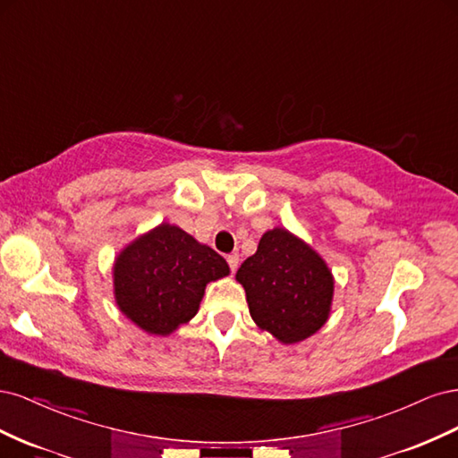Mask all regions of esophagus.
Wrapping results in <instances>:
<instances>
[{
	"label": "esophagus",
	"mask_w": 458,
	"mask_h": 458,
	"mask_svg": "<svg viewBox=\"0 0 458 458\" xmlns=\"http://www.w3.org/2000/svg\"><path fill=\"white\" fill-rule=\"evenodd\" d=\"M227 263H229V267H231V271L234 273L239 269V254H229L227 256Z\"/></svg>",
	"instance_id": "1"
}]
</instances>
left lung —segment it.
Listing matches in <instances>:
<instances>
[{"mask_svg":"<svg viewBox=\"0 0 458 458\" xmlns=\"http://www.w3.org/2000/svg\"><path fill=\"white\" fill-rule=\"evenodd\" d=\"M256 325L283 344L315 335L330 311L335 281L327 263L293 233L276 227L237 271Z\"/></svg>","mask_w":458,"mask_h":458,"instance_id":"left-lung-1","label":"left lung"}]
</instances>
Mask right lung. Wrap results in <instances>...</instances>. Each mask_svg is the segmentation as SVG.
<instances>
[{
  "mask_svg": "<svg viewBox=\"0 0 458 458\" xmlns=\"http://www.w3.org/2000/svg\"><path fill=\"white\" fill-rule=\"evenodd\" d=\"M225 275L227 261L210 246L160 224L118 256L114 296L137 327L164 336L195 317L206 284Z\"/></svg>",
  "mask_w": 458,
  "mask_h": 458,
  "instance_id": "add662e5",
  "label": "right lung"
}]
</instances>
